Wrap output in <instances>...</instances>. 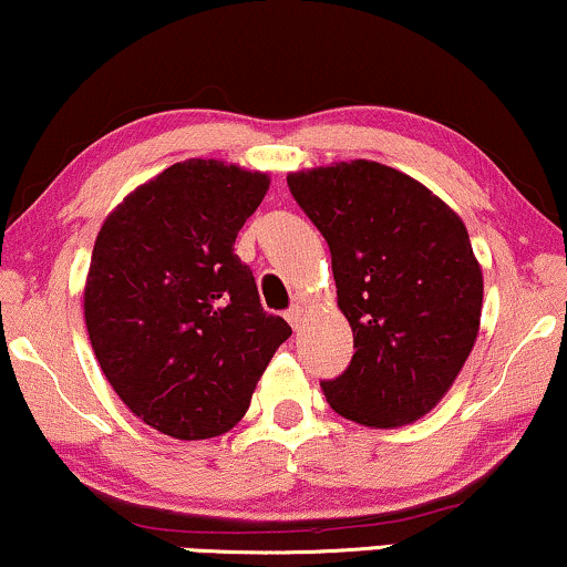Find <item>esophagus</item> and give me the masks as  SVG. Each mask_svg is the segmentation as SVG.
<instances>
[{"label":"esophagus","mask_w":567,"mask_h":567,"mask_svg":"<svg viewBox=\"0 0 567 567\" xmlns=\"http://www.w3.org/2000/svg\"><path fill=\"white\" fill-rule=\"evenodd\" d=\"M302 316H305L302 305H291L289 310H286V320H289L291 328H299V323H302Z\"/></svg>","instance_id":"1"}]
</instances>
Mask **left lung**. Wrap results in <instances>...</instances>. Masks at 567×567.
<instances>
[{
	"label": "left lung",
	"mask_w": 567,
	"mask_h": 567,
	"mask_svg": "<svg viewBox=\"0 0 567 567\" xmlns=\"http://www.w3.org/2000/svg\"><path fill=\"white\" fill-rule=\"evenodd\" d=\"M331 249L352 362L320 381L349 421L394 429L423 417L478 337L484 276L465 223L415 178L352 159L286 176Z\"/></svg>",
	"instance_id": "obj_1"
}]
</instances>
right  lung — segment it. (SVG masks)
Instances as JSON below:
<instances>
[{"label": "right lung", "mask_w": 567, "mask_h": 567, "mask_svg": "<svg viewBox=\"0 0 567 567\" xmlns=\"http://www.w3.org/2000/svg\"><path fill=\"white\" fill-rule=\"evenodd\" d=\"M268 186V173L184 159L131 192L96 236L83 291L91 347L115 394L165 436L234 429L291 337L234 251Z\"/></svg>", "instance_id": "1"}]
</instances>
